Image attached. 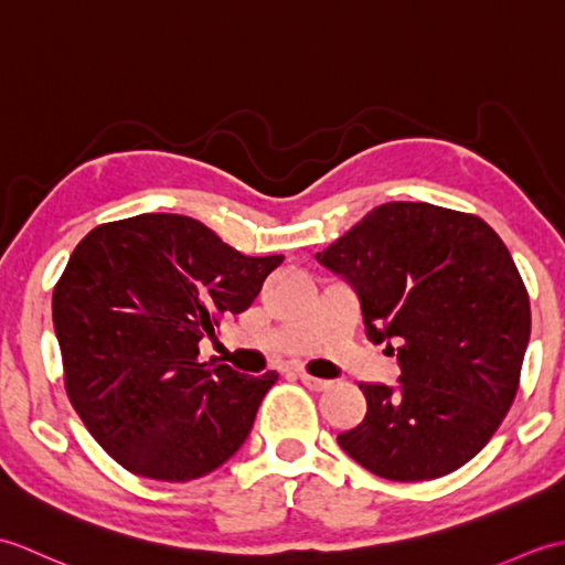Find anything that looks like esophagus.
<instances>
[{"label": "esophagus", "instance_id": "34e87169", "mask_svg": "<svg viewBox=\"0 0 565 565\" xmlns=\"http://www.w3.org/2000/svg\"><path fill=\"white\" fill-rule=\"evenodd\" d=\"M298 379H301L303 386L310 388V391H326V388H330V381L318 379V376H310V374H306V371H298Z\"/></svg>", "mask_w": 565, "mask_h": 565}]
</instances>
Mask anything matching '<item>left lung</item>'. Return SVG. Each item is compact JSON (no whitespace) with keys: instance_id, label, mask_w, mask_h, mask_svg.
<instances>
[{"instance_id":"8db88e82","label":"left lung","mask_w":565,"mask_h":565,"mask_svg":"<svg viewBox=\"0 0 565 565\" xmlns=\"http://www.w3.org/2000/svg\"><path fill=\"white\" fill-rule=\"evenodd\" d=\"M316 259L362 303L369 340L398 350V386L359 383L366 415L338 435L366 471L431 481L471 461L520 388L530 296L483 218L391 201Z\"/></svg>"}]
</instances>
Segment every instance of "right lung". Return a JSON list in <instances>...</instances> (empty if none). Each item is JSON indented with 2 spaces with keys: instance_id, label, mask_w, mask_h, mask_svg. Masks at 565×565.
Segmentation results:
<instances>
[{
  "instance_id": "obj_1",
  "label": "right lung",
  "mask_w": 565,
  "mask_h": 565,
  "mask_svg": "<svg viewBox=\"0 0 565 565\" xmlns=\"http://www.w3.org/2000/svg\"><path fill=\"white\" fill-rule=\"evenodd\" d=\"M284 255L245 257L211 227L142 213L82 237L53 289L67 398L126 471L184 483L243 447L279 374L199 362V342L243 313Z\"/></svg>"
}]
</instances>
